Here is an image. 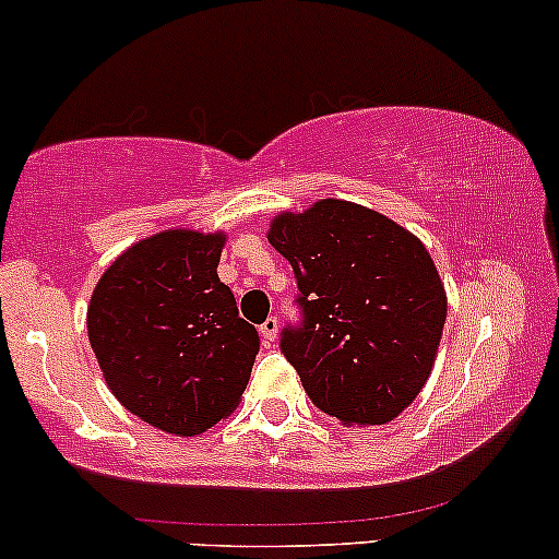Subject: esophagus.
Instances as JSON below:
<instances>
[{
    "label": "esophagus",
    "instance_id": "obj_1",
    "mask_svg": "<svg viewBox=\"0 0 559 559\" xmlns=\"http://www.w3.org/2000/svg\"><path fill=\"white\" fill-rule=\"evenodd\" d=\"M260 333H262V338H265L267 344H273L275 342V336H278V318H267L265 323L260 325Z\"/></svg>",
    "mask_w": 559,
    "mask_h": 559
}]
</instances>
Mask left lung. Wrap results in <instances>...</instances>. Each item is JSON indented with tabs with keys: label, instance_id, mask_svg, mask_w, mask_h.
Wrapping results in <instances>:
<instances>
[{
	"label": "left lung",
	"instance_id": "1",
	"mask_svg": "<svg viewBox=\"0 0 559 559\" xmlns=\"http://www.w3.org/2000/svg\"><path fill=\"white\" fill-rule=\"evenodd\" d=\"M267 241L294 267L299 325L281 333L307 396L344 426H383L431 376L447 294L418 236L362 204L281 213Z\"/></svg>",
	"mask_w": 559,
	"mask_h": 559
}]
</instances>
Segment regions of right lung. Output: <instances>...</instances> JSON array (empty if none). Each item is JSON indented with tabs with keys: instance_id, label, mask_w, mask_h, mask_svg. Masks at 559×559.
<instances>
[{
	"instance_id": "obj_1",
	"label": "right lung",
	"mask_w": 559,
	"mask_h": 559,
	"mask_svg": "<svg viewBox=\"0 0 559 559\" xmlns=\"http://www.w3.org/2000/svg\"><path fill=\"white\" fill-rule=\"evenodd\" d=\"M226 234L173 228L128 247L86 312L88 342L128 413L197 436L239 407L260 336L217 278Z\"/></svg>"
}]
</instances>
